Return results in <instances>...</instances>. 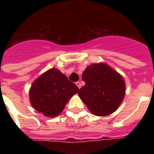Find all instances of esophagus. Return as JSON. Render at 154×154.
Masks as SVG:
<instances>
[{
  "mask_svg": "<svg viewBox=\"0 0 154 154\" xmlns=\"http://www.w3.org/2000/svg\"><path fill=\"white\" fill-rule=\"evenodd\" d=\"M75 85L79 87V89H80V88H81V83H80V82H76Z\"/></svg>",
  "mask_w": 154,
  "mask_h": 154,
  "instance_id": "esophagus-1",
  "label": "esophagus"
}]
</instances>
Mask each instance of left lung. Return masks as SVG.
Wrapping results in <instances>:
<instances>
[{"label":"left lung","mask_w":154,"mask_h":154,"mask_svg":"<svg viewBox=\"0 0 154 154\" xmlns=\"http://www.w3.org/2000/svg\"><path fill=\"white\" fill-rule=\"evenodd\" d=\"M85 85L78 94L92 114L108 116L117 109L125 96L122 76L106 64H93L82 73Z\"/></svg>","instance_id":"1"}]
</instances>
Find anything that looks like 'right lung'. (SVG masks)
<instances>
[{"label":"right lung","instance_id":"right-lung-1","mask_svg":"<svg viewBox=\"0 0 154 154\" xmlns=\"http://www.w3.org/2000/svg\"><path fill=\"white\" fill-rule=\"evenodd\" d=\"M79 91L78 86L57 69L42 74L33 82L29 92L32 106L48 117L60 114L70 98Z\"/></svg>","mask_w":154,"mask_h":154}]
</instances>
